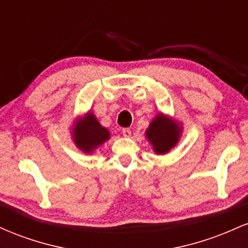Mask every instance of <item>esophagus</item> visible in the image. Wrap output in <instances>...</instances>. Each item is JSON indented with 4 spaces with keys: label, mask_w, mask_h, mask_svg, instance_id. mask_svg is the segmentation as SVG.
Here are the masks:
<instances>
[{
    "label": "esophagus",
    "mask_w": 248,
    "mask_h": 248,
    "mask_svg": "<svg viewBox=\"0 0 248 248\" xmlns=\"http://www.w3.org/2000/svg\"><path fill=\"white\" fill-rule=\"evenodd\" d=\"M122 134H124V138H130V135H132V130H130L129 128H124V129H122Z\"/></svg>",
    "instance_id": "1"
}]
</instances>
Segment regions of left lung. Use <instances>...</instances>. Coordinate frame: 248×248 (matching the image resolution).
Here are the masks:
<instances>
[{
    "mask_svg": "<svg viewBox=\"0 0 248 248\" xmlns=\"http://www.w3.org/2000/svg\"><path fill=\"white\" fill-rule=\"evenodd\" d=\"M183 126L171 116L158 113L146 129V139L152 144L154 153L166 155L178 144Z\"/></svg>",
    "mask_w": 248,
    "mask_h": 248,
    "instance_id": "obj_1",
    "label": "left lung"
}]
</instances>
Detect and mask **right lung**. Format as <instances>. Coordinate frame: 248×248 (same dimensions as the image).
<instances>
[{"label": "right lung", "instance_id": "1", "mask_svg": "<svg viewBox=\"0 0 248 248\" xmlns=\"http://www.w3.org/2000/svg\"><path fill=\"white\" fill-rule=\"evenodd\" d=\"M71 128V136L76 147L85 154H93L110 139L107 128L102 127L91 110L84 116H78Z\"/></svg>", "mask_w": 248, "mask_h": 248}]
</instances>
